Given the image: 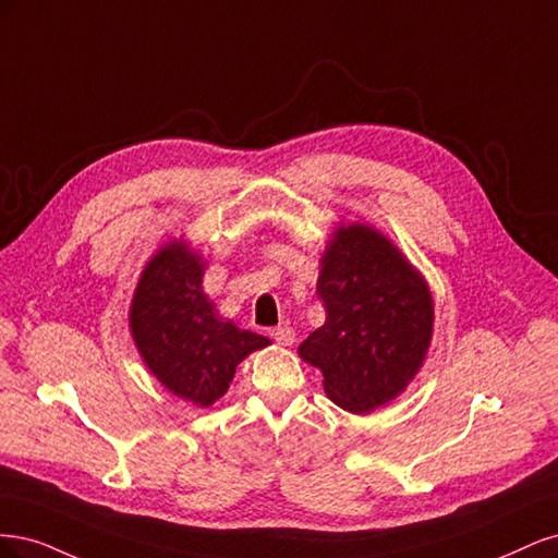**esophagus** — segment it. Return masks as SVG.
<instances>
[{"mask_svg":"<svg viewBox=\"0 0 558 558\" xmlns=\"http://www.w3.org/2000/svg\"><path fill=\"white\" fill-rule=\"evenodd\" d=\"M271 338L276 340L278 345H292L294 340H296V333H294V329L292 327H276L274 331H271Z\"/></svg>","mask_w":558,"mask_h":558,"instance_id":"34e87169","label":"esophagus"}]
</instances>
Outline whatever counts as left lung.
<instances>
[{"mask_svg": "<svg viewBox=\"0 0 558 558\" xmlns=\"http://www.w3.org/2000/svg\"><path fill=\"white\" fill-rule=\"evenodd\" d=\"M327 319L299 345L327 397L354 415L391 403L415 380L434 338V294L380 229L338 225L319 259Z\"/></svg>", "mask_w": 558, "mask_h": 558, "instance_id": "8db88e82", "label": "left lung"}]
</instances>
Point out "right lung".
Segmentation results:
<instances>
[{"label": "right lung", "instance_id": "right-lung-1", "mask_svg": "<svg viewBox=\"0 0 558 558\" xmlns=\"http://www.w3.org/2000/svg\"><path fill=\"white\" fill-rule=\"evenodd\" d=\"M204 255L178 236L143 266L130 331L143 364L173 397L196 408L222 399L236 366L271 340L222 319L204 294Z\"/></svg>", "mask_w": 558, "mask_h": 558}]
</instances>
